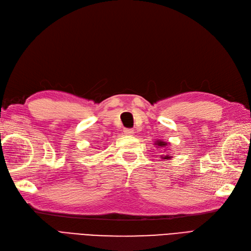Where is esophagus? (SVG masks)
<instances>
[{
  "label": "esophagus",
  "mask_w": 251,
  "mask_h": 251,
  "mask_svg": "<svg viewBox=\"0 0 251 251\" xmlns=\"http://www.w3.org/2000/svg\"><path fill=\"white\" fill-rule=\"evenodd\" d=\"M124 132H125V135L126 136H131L134 134V130H132V128H126Z\"/></svg>",
  "instance_id": "1"
}]
</instances>
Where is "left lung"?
I'll return each instance as SVG.
<instances>
[{"label":"left lung","instance_id":"1","mask_svg":"<svg viewBox=\"0 0 251 251\" xmlns=\"http://www.w3.org/2000/svg\"><path fill=\"white\" fill-rule=\"evenodd\" d=\"M154 146H156L157 149H160L161 148V149H165L164 151H166V149H169L170 143L164 141V140H156L155 143H154ZM160 157L162 159H164V160H166V159H172L173 158V156H171L170 153H166V155H161Z\"/></svg>","mask_w":251,"mask_h":251}]
</instances>
